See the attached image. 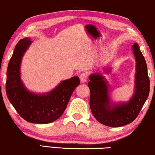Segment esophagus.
Here are the masks:
<instances>
[{
	"mask_svg": "<svg viewBox=\"0 0 155 155\" xmlns=\"http://www.w3.org/2000/svg\"><path fill=\"white\" fill-rule=\"evenodd\" d=\"M79 78H80V80L81 81V83H84L87 82V75L85 73H82V74L80 75Z\"/></svg>",
	"mask_w": 155,
	"mask_h": 155,
	"instance_id": "1",
	"label": "esophagus"
}]
</instances>
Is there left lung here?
Wrapping results in <instances>:
<instances>
[{"label":"left lung","instance_id":"1","mask_svg":"<svg viewBox=\"0 0 155 155\" xmlns=\"http://www.w3.org/2000/svg\"><path fill=\"white\" fill-rule=\"evenodd\" d=\"M132 47L136 61L135 90L127 103H117L111 101L108 82L101 72L93 73L89 77L91 113L100 123L107 127H120L134 121L149 95L150 80L146 60L137 43ZM103 70L108 74L111 68H103Z\"/></svg>","mask_w":155,"mask_h":155}]
</instances>
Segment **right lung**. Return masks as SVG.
<instances>
[{
    "label": "right lung",
    "mask_w": 155,
    "mask_h": 155,
    "mask_svg": "<svg viewBox=\"0 0 155 155\" xmlns=\"http://www.w3.org/2000/svg\"><path fill=\"white\" fill-rule=\"evenodd\" d=\"M31 43L30 38H25L15 45L7 68L6 93L13 107L26 121L48 124L64 114L80 80L78 77H74L63 81L53 90L44 94L28 90L21 80L20 66L22 57Z\"/></svg>",
    "instance_id": "right-lung-1"
}]
</instances>
